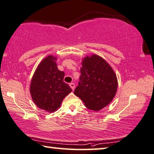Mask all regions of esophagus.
<instances>
[{
    "instance_id": "34e87169",
    "label": "esophagus",
    "mask_w": 154,
    "mask_h": 154,
    "mask_svg": "<svg viewBox=\"0 0 154 154\" xmlns=\"http://www.w3.org/2000/svg\"><path fill=\"white\" fill-rule=\"evenodd\" d=\"M69 87H71V88L74 91V88H75V85L74 84V83H70L69 84Z\"/></svg>"
}]
</instances>
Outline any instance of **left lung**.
Returning <instances> with one entry per match:
<instances>
[{"label":"left lung","instance_id":"obj_1","mask_svg":"<svg viewBox=\"0 0 154 154\" xmlns=\"http://www.w3.org/2000/svg\"><path fill=\"white\" fill-rule=\"evenodd\" d=\"M81 75L74 95L88 109L99 111L114 99L118 88L115 72L100 56L92 55L82 59Z\"/></svg>","mask_w":154,"mask_h":154}]
</instances>
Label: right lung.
Listing matches in <instances>:
<instances>
[{
  "instance_id": "right-lung-1",
  "label": "right lung",
  "mask_w": 154,
  "mask_h": 154,
  "mask_svg": "<svg viewBox=\"0 0 154 154\" xmlns=\"http://www.w3.org/2000/svg\"><path fill=\"white\" fill-rule=\"evenodd\" d=\"M56 61L57 57L53 55L43 59L32 76L29 87L34 103L50 113L57 110L63 99L72 91L63 82L65 73L58 69Z\"/></svg>"
}]
</instances>
